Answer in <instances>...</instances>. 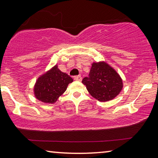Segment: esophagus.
Masks as SVG:
<instances>
[{
  "instance_id": "esophagus-1",
  "label": "esophagus",
  "mask_w": 158,
  "mask_h": 158,
  "mask_svg": "<svg viewBox=\"0 0 158 158\" xmlns=\"http://www.w3.org/2000/svg\"><path fill=\"white\" fill-rule=\"evenodd\" d=\"M74 79L75 80V81H81V77L80 75L78 76H75L74 77Z\"/></svg>"
}]
</instances>
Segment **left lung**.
I'll return each instance as SVG.
<instances>
[{"label": "left lung", "instance_id": "left-lung-1", "mask_svg": "<svg viewBox=\"0 0 158 158\" xmlns=\"http://www.w3.org/2000/svg\"><path fill=\"white\" fill-rule=\"evenodd\" d=\"M82 83L90 94L100 102L113 100L123 86L117 72L104 61L93 63L89 77H84Z\"/></svg>", "mask_w": 158, "mask_h": 158}]
</instances>
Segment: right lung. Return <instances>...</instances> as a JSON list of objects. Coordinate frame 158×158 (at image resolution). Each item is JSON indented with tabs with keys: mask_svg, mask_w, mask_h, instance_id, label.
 Instances as JSON below:
<instances>
[{
	"mask_svg": "<svg viewBox=\"0 0 158 158\" xmlns=\"http://www.w3.org/2000/svg\"><path fill=\"white\" fill-rule=\"evenodd\" d=\"M73 81V78L61 72L56 65L37 79L34 86L35 96L42 102L55 103Z\"/></svg>",
	"mask_w": 158,
	"mask_h": 158,
	"instance_id": "obj_1",
	"label": "right lung"
}]
</instances>
